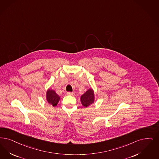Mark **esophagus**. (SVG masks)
<instances>
[{"mask_svg":"<svg viewBox=\"0 0 159 159\" xmlns=\"http://www.w3.org/2000/svg\"><path fill=\"white\" fill-rule=\"evenodd\" d=\"M67 95H74V93H73V92H67Z\"/></svg>","mask_w":159,"mask_h":159,"instance_id":"obj_1","label":"esophagus"}]
</instances>
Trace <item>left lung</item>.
Listing matches in <instances>:
<instances>
[{
    "mask_svg": "<svg viewBox=\"0 0 159 159\" xmlns=\"http://www.w3.org/2000/svg\"><path fill=\"white\" fill-rule=\"evenodd\" d=\"M80 101L84 107H88L89 105L93 103L95 101L94 91L91 88L88 89L80 97Z\"/></svg>",
    "mask_w": 159,
    "mask_h": 159,
    "instance_id": "obj_1",
    "label": "left lung"
}]
</instances>
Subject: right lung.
Segmentation results:
<instances>
[{"instance_id":"obj_1","label":"right lung","mask_w":159,"mask_h":159,"mask_svg":"<svg viewBox=\"0 0 159 159\" xmlns=\"http://www.w3.org/2000/svg\"><path fill=\"white\" fill-rule=\"evenodd\" d=\"M46 99L48 103L52 107H56L60 99V97L57 95L54 90L49 89L47 90L46 93Z\"/></svg>"}]
</instances>
